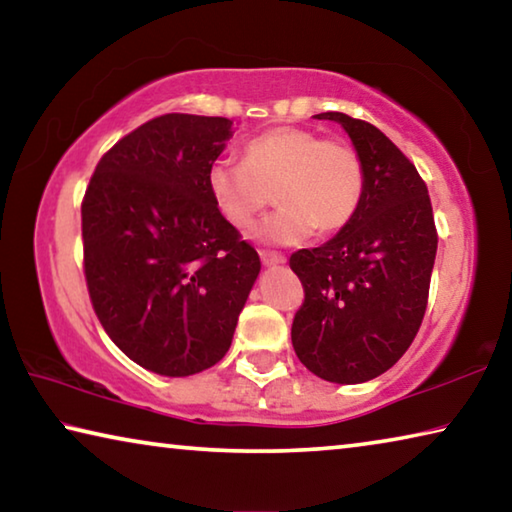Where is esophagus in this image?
I'll return each mask as SVG.
<instances>
[{"label": "esophagus", "mask_w": 512, "mask_h": 512, "mask_svg": "<svg viewBox=\"0 0 512 512\" xmlns=\"http://www.w3.org/2000/svg\"><path fill=\"white\" fill-rule=\"evenodd\" d=\"M259 257H262L264 266H280L287 262V257L280 253H273V250H259Z\"/></svg>", "instance_id": "34e87169"}]
</instances>
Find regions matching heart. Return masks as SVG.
Segmentation results:
<instances>
[{
  "mask_svg": "<svg viewBox=\"0 0 512 512\" xmlns=\"http://www.w3.org/2000/svg\"><path fill=\"white\" fill-rule=\"evenodd\" d=\"M366 171L350 144L325 140L307 128L282 126L244 146V162L214 160L207 192L235 228H246L271 201L280 205L255 228L268 244H300L320 232L345 228L357 214Z\"/></svg>",
  "mask_w": 512,
  "mask_h": 512,
  "instance_id": "b5f03b06",
  "label": "heart"
}]
</instances>
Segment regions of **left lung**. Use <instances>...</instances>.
<instances>
[{
    "label": "left lung",
    "instance_id": "obj_1",
    "mask_svg": "<svg viewBox=\"0 0 512 512\" xmlns=\"http://www.w3.org/2000/svg\"><path fill=\"white\" fill-rule=\"evenodd\" d=\"M314 117L348 133L366 189L345 228L291 255L305 287L291 343L316 377L361 384L393 368L418 334L438 235L427 185L379 128L343 112Z\"/></svg>",
    "mask_w": 512,
    "mask_h": 512
}]
</instances>
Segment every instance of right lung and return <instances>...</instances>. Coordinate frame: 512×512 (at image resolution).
<instances>
[{
	"mask_svg": "<svg viewBox=\"0 0 512 512\" xmlns=\"http://www.w3.org/2000/svg\"><path fill=\"white\" fill-rule=\"evenodd\" d=\"M232 133L225 117H155L103 155L83 198L92 307L155 375L219 363L262 268L207 192V167Z\"/></svg>",
	"mask_w": 512,
	"mask_h": 512,
	"instance_id": "1",
	"label": "right lung"
}]
</instances>
